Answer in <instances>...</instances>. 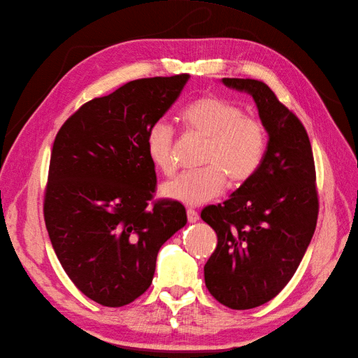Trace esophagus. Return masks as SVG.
I'll use <instances>...</instances> for the list:
<instances>
[{
	"label": "esophagus",
	"instance_id": "34e87169",
	"mask_svg": "<svg viewBox=\"0 0 358 358\" xmlns=\"http://www.w3.org/2000/svg\"><path fill=\"white\" fill-rule=\"evenodd\" d=\"M187 216H188V222H189V224H194V222L199 221V213H197L196 210L188 209V210H187Z\"/></svg>",
	"mask_w": 358,
	"mask_h": 358
}]
</instances>
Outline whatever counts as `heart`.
Returning <instances> with one entry per match:
<instances>
[{
  "label": "heart",
  "instance_id": "b5f03b06",
  "mask_svg": "<svg viewBox=\"0 0 358 358\" xmlns=\"http://www.w3.org/2000/svg\"><path fill=\"white\" fill-rule=\"evenodd\" d=\"M180 119L191 133L208 138L203 154L206 167L164 183V197L187 206L204 204L224 191L227 178L242 183L262 164L267 145L264 125L245 116L239 106L221 96L203 95L182 110ZM173 143L175 136L169 124L159 121L149 128L148 155L164 175H171L176 167Z\"/></svg>",
  "mask_w": 358,
  "mask_h": 358
}]
</instances>
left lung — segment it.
I'll return each instance as SVG.
<instances>
[{"instance_id": "8db88e82", "label": "left lung", "mask_w": 358, "mask_h": 358, "mask_svg": "<svg viewBox=\"0 0 358 358\" xmlns=\"http://www.w3.org/2000/svg\"><path fill=\"white\" fill-rule=\"evenodd\" d=\"M221 82L252 96L268 142L254 175L229 200L201 210L218 236L204 282L224 306L251 309L279 294L310 243L318 218L315 164L305 127L266 83Z\"/></svg>"}]
</instances>
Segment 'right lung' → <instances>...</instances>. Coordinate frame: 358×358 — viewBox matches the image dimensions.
Instances as JSON below:
<instances>
[{"label":"right lung","instance_id":"obj_1","mask_svg":"<svg viewBox=\"0 0 358 358\" xmlns=\"http://www.w3.org/2000/svg\"><path fill=\"white\" fill-rule=\"evenodd\" d=\"M189 74L128 82L85 103L53 142L45 221L61 266L86 297L119 308L150 287L159 248L187 224L178 201L152 200L149 128Z\"/></svg>","mask_w":358,"mask_h":358}]
</instances>
